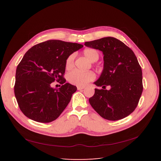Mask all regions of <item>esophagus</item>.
Here are the masks:
<instances>
[{"label": "esophagus", "instance_id": "34e87169", "mask_svg": "<svg viewBox=\"0 0 161 161\" xmlns=\"http://www.w3.org/2000/svg\"><path fill=\"white\" fill-rule=\"evenodd\" d=\"M77 90H82L84 88V86H77Z\"/></svg>", "mask_w": 161, "mask_h": 161}]
</instances>
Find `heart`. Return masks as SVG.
<instances>
[{
    "mask_svg": "<svg viewBox=\"0 0 161 161\" xmlns=\"http://www.w3.org/2000/svg\"><path fill=\"white\" fill-rule=\"evenodd\" d=\"M83 54L84 57L91 62L96 61L99 58V54L97 51L93 48L84 49L83 51ZM74 59V54H70V55L67 57L66 62H65V67H66V70H70L73 67ZM95 78V75L92 71L80 72L77 70H74L68 75V80L71 84L77 85V86H84L87 83L93 81Z\"/></svg>",
    "mask_w": 161,
    "mask_h": 161,
    "instance_id": "heart-1",
    "label": "heart"
}]
</instances>
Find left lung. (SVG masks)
I'll list each match as a JSON object with an SVG mask.
<instances>
[{
    "label": "left lung",
    "instance_id": "obj_1",
    "mask_svg": "<svg viewBox=\"0 0 161 161\" xmlns=\"http://www.w3.org/2000/svg\"><path fill=\"white\" fill-rule=\"evenodd\" d=\"M84 45L100 50L104 55V67L94 84L89 103L101 117L118 120L130 115L137 107L142 93V73L134 53L114 37H104ZM108 86L109 90H106Z\"/></svg>",
    "mask_w": 161,
    "mask_h": 161
}]
</instances>
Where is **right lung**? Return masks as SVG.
<instances>
[{"mask_svg":"<svg viewBox=\"0 0 161 161\" xmlns=\"http://www.w3.org/2000/svg\"><path fill=\"white\" fill-rule=\"evenodd\" d=\"M81 44L48 40L29 49L16 71L14 94L20 111L28 118L47 123L56 119L69 103L77 87L64 78L67 57ZM60 81L54 89L51 83Z\"/></svg>","mask_w":161,"mask_h":161,"instance_id":"right-lung-1","label":"right lung"}]
</instances>
